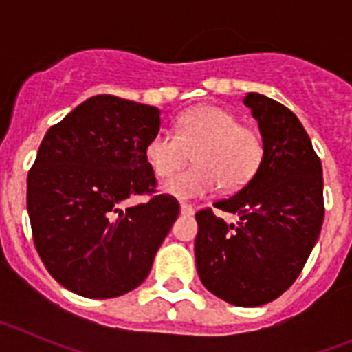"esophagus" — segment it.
Here are the masks:
<instances>
[{"label":"esophagus","mask_w":352,"mask_h":352,"mask_svg":"<svg viewBox=\"0 0 352 352\" xmlns=\"http://www.w3.org/2000/svg\"><path fill=\"white\" fill-rule=\"evenodd\" d=\"M179 211H182V214H186V217H190V214L195 213L194 206H190V204H185V203L179 204Z\"/></svg>","instance_id":"34e87169"}]
</instances>
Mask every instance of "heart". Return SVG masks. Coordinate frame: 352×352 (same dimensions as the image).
<instances>
[{"label": "heart", "instance_id": "b5f03b06", "mask_svg": "<svg viewBox=\"0 0 352 352\" xmlns=\"http://www.w3.org/2000/svg\"><path fill=\"white\" fill-rule=\"evenodd\" d=\"M146 160L157 176H169L194 153L195 167L162 183V192L195 199L222 186L236 190L256 174L263 141L250 126L219 105H199L178 118L176 132L162 129L146 144Z\"/></svg>", "mask_w": 352, "mask_h": 352}]
</instances>
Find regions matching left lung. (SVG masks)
Wrapping results in <instances>:
<instances>
[{
    "mask_svg": "<svg viewBox=\"0 0 352 352\" xmlns=\"http://www.w3.org/2000/svg\"><path fill=\"white\" fill-rule=\"evenodd\" d=\"M263 158L250 182L195 214V266L204 287L236 307H259L287 291L317 243L324 219L322 167L296 114L273 98L247 93Z\"/></svg>",
    "mask_w": 352,
    "mask_h": 352,
    "instance_id": "left-lung-1",
    "label": "left lung"
}]
</instances>
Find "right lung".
I'll return each instance as SVG.
<instances>
[{
  "label": "right lung",
  "instance_id": "add662e5",
  "mask_svg": "<svg viewBox=\"0 0 352 352\" xmlns=\"http://www.w3.org/2000/svg\"><path fill=\"white\" fill-rule=\"evenodd\" d=\"M158 130V107L96 95L45 133L28 174V214L40 259L68 291L105 300L148 276L179 204L164 194L123 203L157 185L144 151Z\"/></svg>",
  "mask_w": 352,
  "mask_h": 352
}]
</instances>
